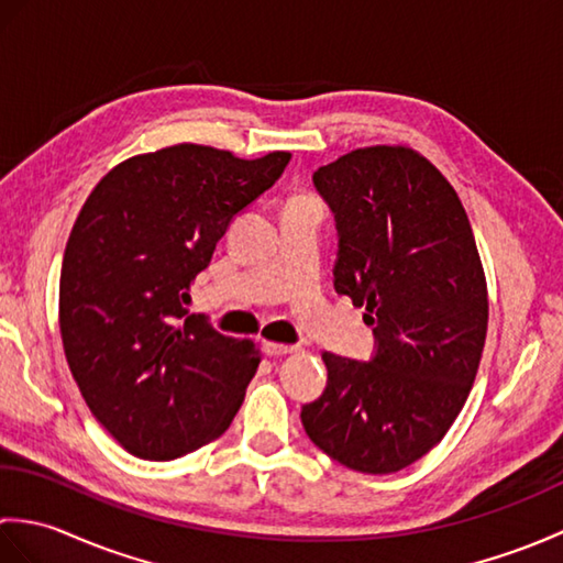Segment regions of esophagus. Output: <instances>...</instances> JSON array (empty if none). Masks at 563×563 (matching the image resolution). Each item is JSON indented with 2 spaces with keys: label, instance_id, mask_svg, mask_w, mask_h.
<instances>
[{
  "label": "esophagus",
  "instance_id": "esophagus-1",
  "mask_svg": "<svg viewBox=\"0 0 563 563\" xmlns=\"http://www.w3.org/2000/svg\"><path fill=\"white\" fill-rule=\"evenodd\" d=\"M300 351V345H290V343H266V355L278 357V355H290Z\"/></svg>",
  "mask_w": 563,
  "mask_h": 563
}]
</instances>
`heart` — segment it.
<instances>
[{
    "mask_svg": "<svg viewBox=\"0 0 563 563\" xmlns=\"http://www.w3.org/2000/svg\"><path fill=\"white\" fill-rule=\"evenodd\" d=\"M297 198H307V196H297Z\"/></svg>",
    "mask_w": 563,
    "mask_h": 563,
    "instance_id": "obj_1",
    "label": "heart"
}]
</instances>
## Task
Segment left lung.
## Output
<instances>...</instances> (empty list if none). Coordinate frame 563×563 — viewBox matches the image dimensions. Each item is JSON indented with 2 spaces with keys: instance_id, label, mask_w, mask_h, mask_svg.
Segmentation results:
<instances>
[{
  "instance_id": "left-lung-1",
  "label": "left lung",
  "mask_w": 563,
  "mask_h": 563,
  "mask_svg": "<svg viewBox=\"0 0 563 563\" xmlns=\"http://www.w3.org/2000/svg\"><path fill=\"white\" fill-rule=\"evenodd\" d=\"M312 178L339 230L333 288L365 307L375 355H321L327 389L302 426L349 470L391 474L433 450L470 397L488 327L482 258L462 200L411 147L353 150Z\"/></svg>"
}]
</instances>
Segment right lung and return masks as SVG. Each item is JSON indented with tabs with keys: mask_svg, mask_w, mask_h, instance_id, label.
<instances>
[{
	"mask_svg": "<svg viewBox=\"0 0 563 563\" xmlns=\"http://www.w3.org/2000/svg\"><path fill=\"white\" fill-rule=\"evenodd\" d=\"M288 162L184 142L113 166L79 210L59 271L63 349L91 413L135 457L208 445L242 406L261 349L184 302L234 214Z\"/></svg>",
	"mask_w": 563,
	"mask_h": 563,
	"instance_id": "add662e5",
	"label": "right lung"
}]
</instances>
